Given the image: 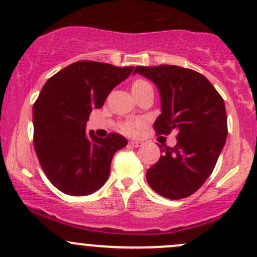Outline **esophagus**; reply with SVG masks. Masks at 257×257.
Listing matches in <instances>:
<instances>
[{"instance_id":"1","label":"esophagus","mask_w":257,"mask_h":257,"mask_svg":"<svg viewBox=\"0 0 257 257\" xmlns=\"http://www.w3.org/2000/svg\"><path fill=\"white\" fill-rule=\"evenodd\" d=\"M129 145H131L132 148H139L143 145V142H139V140H131V142H129Z\"/></svg>"}]
</instances>
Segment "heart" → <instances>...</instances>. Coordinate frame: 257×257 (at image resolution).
I'll return each mask as SVG.
<instances>
[{"mask_svg":"<svg viewBox=\"0 0 257 257\" xmlns=\"http://www.w3.org/2000/svg\"><path fill=\"white\" fill-rule=\"evenodd\" d=\"M147 86H150L147 81L137 80V81H134L133 86H132V91L142 90L143 87H147ZM139 125H140L139 121H132V123H126L125 125H123V132H125V133H128V134H134V133H137Z\"/></svg>","mask_w":257,"mask_h":257,"instance_id":"1","label":"heart"}]
</instances>
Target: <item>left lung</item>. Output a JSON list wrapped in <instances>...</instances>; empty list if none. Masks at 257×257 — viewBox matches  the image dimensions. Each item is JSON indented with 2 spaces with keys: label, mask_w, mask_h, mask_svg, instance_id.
Returning <instances> with one entry per match:
<instances>
[{
  "label": "left lung",
  "mask_w": 257,
  "mask_h": 257,
  "mask_svg": "<svg viewBox=\"0 0 257 257\" xmlns=\"http://www.w3.org/2000/svg\"><path fill=\"white\" fill-rule=\"evenodd\" d=\"M155 83L161 114L154 128L158 134L177 132V145L147 172L149 186L160 196L181 199L196 192L210 176L226 136L225 104L212 83L191 69L160 65L137 66L133 72Z\"/></svg>",
  "instance_id": "8db88e82"
}]
</instances>
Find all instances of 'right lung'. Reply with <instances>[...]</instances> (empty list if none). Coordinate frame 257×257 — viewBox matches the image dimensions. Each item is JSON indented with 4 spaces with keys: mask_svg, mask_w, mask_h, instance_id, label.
I'll return each mask as SVG.
<instances>
[{
    "mask_svg": "<svg viewBox=\"0 0 257 257\" xmlns=\"http://www.w3.org/2000/svg\"><path fill=\"white\" fill-rule=\"evenodd\" d=\"M97 61H77L47 81L33 106L34 149L49 181L70 196L96 192L109 176L114 154L128 144L110 133L86 132L93 108L133 71Z\"/></svg>",
    "mask_w": 257,
    "mask_h": 257,
    "instance_id": "obj_1",
    "label": "right lung"
}]
</instances>
